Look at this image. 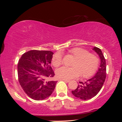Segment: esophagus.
Segmentation results:
<instances>
[{
	"label": "esophagus",
	"instance_id": "esophagus-1",
	"mask_svg": "<svg viewBox=\"0 0 122 122\" xmlns=\"http://www.w3.org/2000/svg\"><path fill=\"white\" fill-rule=\"evenodd\" d=\"M60 80L62 81H65L66 82H69L70 81V80H65V79H60Z\"/></svg>",
	"mask_w": 122,
	"mask_h": 122
}]
</instances>
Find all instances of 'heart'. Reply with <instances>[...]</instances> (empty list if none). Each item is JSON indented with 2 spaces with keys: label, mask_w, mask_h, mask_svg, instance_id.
<instances>
[{
  "label": "heart",
  "mask_w": 122,
  "mask_h": 122,
  "mask_svg": "<svg viewBox=\"0 0 122 122\" xmlns=\"http://www.w3.org/2000/svg\"><path fill=\"white\" fill-rule=\"evenodd\" d=\"M68 53L75 58L71 64V68L63 66L56 71L57 77L61 79L70 80L78 77H91L96 72L99 66V58L94 54L89 53L88 50L81 47H74ZM62 62L61 53L57 52L53 56L51 64L56 68L60 66Z\"/></svg>",
  "instance_id": "b5f03b06"
}]
</instances>
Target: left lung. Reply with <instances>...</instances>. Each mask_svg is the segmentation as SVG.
Instances as JSON below:
<instances>
[{"mask_svg": "<svg viewBox=\"0 0 122 122\" xmlns=\"http://www.w3.org/2000/svg\"><path fill=\"white\" fill-rule=\"evenodd\" d=\"M99 55L100 64L97 73L85 82H79L77 87L72 91L75 97L81 100H88L93 97L99 93L105 81L106 77V62L102 50L97 47L92 49Z\"/></svg>", "mask_w": 122, "mask_h": 122, "instance_id": "8db88e82", "label": "left lung"}]
</instances>
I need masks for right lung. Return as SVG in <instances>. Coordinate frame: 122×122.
<instances>
[{"instance_id": "add662e5", "label": "right lung", "mask_w": 122, "mask_h": 122, "mask_svg": "<svg viewBox=\"0 0 122 122\" xmlns=\"http://www.w3.org/2000/svg\"><path fill=\"white\" fill-rule=\"evenodd\" d=\"M53 53L32 50L25 53L18 65V80L25 93L36 100H43L52 94L57 81L47 79L54 76L50 66Z\"/></svg>"}]
</instances>
